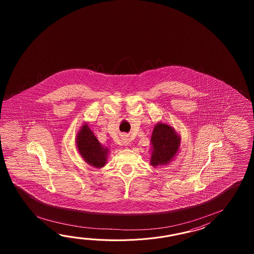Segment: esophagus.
Returning <instances> with one entry per match:
<instances>
[{
  "mask_svg": "<svg viewBox=\"0 0 254 254\" xmlns=\"http://www.w3.org/2000/svg\"><path fill=\"white\" fill-rule=\"evenodd\" d=\"M122 139H123V143H124V145L129 146V141L126 136H123V138H122Z\"/></svg>",
  "mask_w": 254,
  "mask_h": 254,
  "instance_id": "34e87169",
  "label": "esophagus"
}]
</instances>
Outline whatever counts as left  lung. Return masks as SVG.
Listing matches in <instances>:
<instances>
[{"label":"left lung","mask_w":254,"mask_h":254,"mask_svg":"<svg viewBox=\"0 0 254 254\" xmlns=\"http://www.w3.org/2000/svg\"><path fill=\"white\" fill-rule=\"evenodd\" d=\"M151 145V166L157 168L167 165L178 153L181 136L172 126L159 122L152 130Z\"/></svg>","instance_id":"1"}]
</instances>
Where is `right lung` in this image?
<instances>
[{
    "instance_id": "right-lung-1",
    "label": "right lung",
    "mask_w": 254,
    "mask_h": 254,
    "mask_svg": "<svg viewBox=\"0 0 254 254\" xmlns=\"http://www.w3.org/2000/svg\"><path fill=\"white\" fill-rule=\"evenodd\" d=\"M75 142L77 150L84 162L97 169L105 166L110 151L97 140L87 123L81 125L78 130Z\"/></svg>"
}]
</instances>
